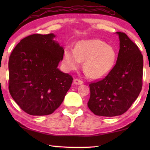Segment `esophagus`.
Returning <instances> with one entry per match:
<instances>
[{
    "mask_svg": "<svg viewBox=\"0 0 150 150\" xmlns=\"http://www.w3.org/2000/svg\"><path fill=\"white\" fill-rule=\"evenodd\" d=\"M73 83H74L75 85H79L83 84V81L80 79H75L73 80Z\"/></svg>",
    "mask_w": 150,
    "mask_h": 150,
    "instance_id": "esophagus-1",
    "label": "esophagus"
}]
</instances>
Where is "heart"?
<instances>
[{
  "label": "heart",
  "instance_id": "1",
  "mask_svg": "<svg viewBox=\"0 0 150 150\" xmlns=\"http://www.w3.org/2000/svg\"><path fill=\"white\" fill-rule=\"evenodd\" d=\"M116 52L111 45L98 39L82 40L75 49L66 47L63 63L67 71H73L84 61L83 67L92 78L100 79L107 75L113 69L116 61Z\"/></svg>",
  "mask_w": 150,
  "mask_h": 150
}]
</instances>
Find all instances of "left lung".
<instances>
[{"label":"left lung","mask_w":150,"mask_h":150,"mask_svg":"<svg viewBox=\"0 0 150 150\" xmlns=\"http://www.w3.org/2000/svg\"><path fill=\"white\" fill-rule=\"evenodd\" d=\"M120 50L116 65L97 82L89 85L87 103L97 116H116L128 110L138 98L142 87L143 56L138 47L126 34L117 32Z\"/></svg>","instance_id":"8db88e82"}]
</instances>
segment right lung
I'll use <instances>...</instances> for the list:
<instances>
[{"label": "right lung", "mask_w": 150, "mask_h": 150, "mask_svg": "<svg viewBox=\"0 0 150 150\" xmlns=\"http://www.w3.org/2000/svg\"><path fill=\"white\" fill-rule=\"evenodd\" d=\"M54 34L22 39L9 57V92L20 108L33 116L54 112L64 99L73 77L58 69L64 50Z\"/></svg>", "instance_id": "right-lung-1"}]
</instances>
